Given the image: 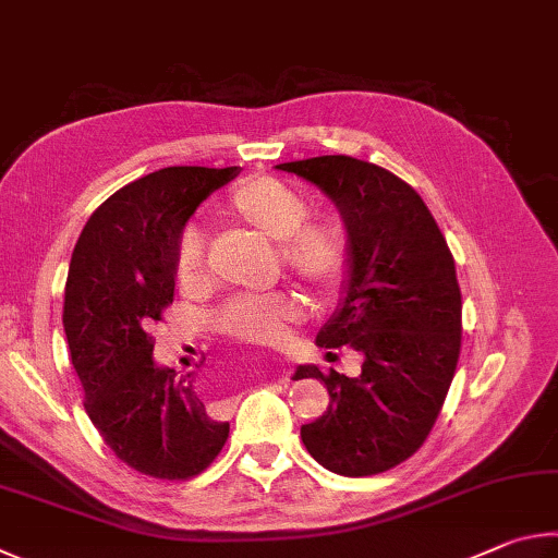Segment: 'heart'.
I'll return each mask as SVG.
<instances>
[{
	"label": "heart",
	"mask_w": 558,
	"mask_h": 558,
	"mask_svg": "<svg viewBox=\"0 0 558 558\" xmlns=\"http://www.w3.org/2000/svg\"><path fill=\"white\" fill-rule=\"evenodd\" d=\"M230 208L238 218L271 242L284 269L316 289L333 294L350 267L343 230L333 222L308 218L311 205L294 185L274 175H252L230 193ZM175 279L183 289H198L208 281L205 242L198 230H185L175 252ZM304 316V304L294 294L234 296L222 306L218 328L244 343L269 345L287 336V326Z\"/></svg>",
	"instance_id": "1"
}]
</instances>
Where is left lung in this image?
Here are the masks:
<instances>
[{"label":"left lung","instance_id":"1","mask_svg":"<svg viewBox=\"0 0 558 558\" xmlns=\"http://www.w3.org/2000/svg\"><path fill=\"white\" fill-rule=\"evenodd\" d=\"M277 169L316 183L350 240L345 299L318 330L320 348L365 355L360 377L301 365L294 379L328 387V409L301 441L338 475L385 473L432 434L461 355V287L444 232L412 185L353 156H314Z\"/></svg>","mask_w":558,"mask_h":558}]
</instances>
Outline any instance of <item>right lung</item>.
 <instances>
[{
	"instance_id": "add662e5",
	"label": "right lung",
	"mask_w": 558,
	"mask_h": 558,
	"mask_svg": "<svg viewBox=\"0 0 558 558\" xmlns=\"http://www.w3.org/2000/svg\"><path fill=\"white\" fill-rule=\"evenodd\" d=\"M238 166H169L112 193L75 242L63 328L90 416L112 453L159 481H189L228 441L195 389L154 363L146 333L173 301L175 252L195 208Z\"/></svg>"
}]
</instances>
